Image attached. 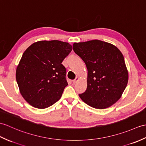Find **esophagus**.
Instances as JSON below:
<instances>
[{
	"instance_id": "1",
	"label": "esophagus",
	"mask_w": 146,
	"mask_h": 146,
	"mask_svg": "<svg viewBox=\"0 0 146 146\" xmlns=\"http://www.w3.org/2000/svg\"><path fill=\"white\" fill-rule=\"evenodd\" d=\"M78 80H79V78L78 77H76L75 79H74V80H73V84H75V83H76L78 81Z\"/></svg>"
}]
</instances>
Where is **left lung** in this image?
<instances>
[{
  "label": "left lung",
  "instance_id": "1",
  "mask_svg": "<svg viewBox=\"0 0 146 146\" xmlns=\"http://www.w3.org/2000/svg\"><path fill=\"white\" fill-rule=\"evenodd\" d=\"M73 49L88 70L87 88L79 94L81 99L96 109H106L116 103L129 78L121 51L113 44L99 40L74 43Z\"/></svg>",
  "mask_w": 146,
  "mask_h": 146
}]
</instances>
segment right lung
<instances>
[{
  "label": "right lung",
  "instance_id": "right-lung-1",
  "mask_svg": "<svg viewBox=\"0 0 146 146\" xmlns=\"http://www.w3.org/2000/svg\"><path fill=\"white\" fill-rule=\"evenodd\" d=\"M70 43L42 40L27 48L16 70V80L22 97L33 107L44 109L62 97L66 68L62 63L72 52Z\"/></svg>",
  "mask_w": 146,
  "mask_h": 146
}]
</instances>
